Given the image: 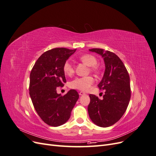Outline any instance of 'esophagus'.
<instances>
[{
    "instance_id": "obj_1",
    "label": "esophagus",
    "mask_w": 156,
    "mask_h": 156,
    "mask_svg": "<svg viewBox=\"0 0 156 156\" xmlns=\"http://www.w3.org/2000/svg\"><path fill=\"white\" fill-rule=\"evenodd\" d=\"M79 94L80 96H83V95H84V94H85V93H84V92L81 91V92H79Z\"/></svg>"
}]
</instances>
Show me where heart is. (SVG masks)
I'll return each instance as SVG.
<instances>
[{
	"mask_svg": "<svg viewBox=\"0 0 156 156\" xmlns=\"http://www.w3.org/2000/svg\"><path fill=\"white\" fill-rule=\"evenodd\" d=\"M79 60L84 64L90 66V69L92 72H98V67L96 65L98 62V60L94 56L90 54H84L79 56ZM63 71L66 75H72L74 73V68L72 64L67 61L64 64ZM94 82V79L90 75L83 77H77L73 79L72 81H71L70 87L80 90L87 91L91 87Z\"/></svg>",
	"mask_w": 156,
	"mask_h": 156,
	"instance_id": "obj_1",
	"label": "heart"
}]
</instances>
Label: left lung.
<instances>
[{"instance_id":"1","label":"left lung","mask_w":156,"mask_h":156,"mask_svg":"<svg viewBox=\"0 0 156 156\" xmlns=\"http://www.w3.org/2000/svg\"><path fill=\"white\" fill-rule=\"evenodd\" d=\"M90 51L101 55L105 70L100 90H105L102 100L90 94L88 106L90 118L94 124L103 127L115 124L125 113L131 98L130 79L124 63L116 54L103 49L94 48Z\"/></svg>"}]
</instances>
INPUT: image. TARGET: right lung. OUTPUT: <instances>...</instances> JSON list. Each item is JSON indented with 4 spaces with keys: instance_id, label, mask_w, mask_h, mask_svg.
I'll return each instance as SVG.
<instances>
[{
    "instance_id": "obj_1",
    "label": "right lung",
    "mask_w": 156,
    "mask_h": 156,
    "mask_svg": "<svg viewBox=\"0 0 156 156\" xmlns=\"http://www.w3.org/2000/svg\"><path fill=\"white\" fill-rule=\"evenodd\" d=\"M76 49L55 48L42 54L30 74L29 94L36 112L49 126L57 127L66 122L79 99L75 90L62 96L56 87L66 83L64 64Z\"/></svg>"
}]
</instances>
